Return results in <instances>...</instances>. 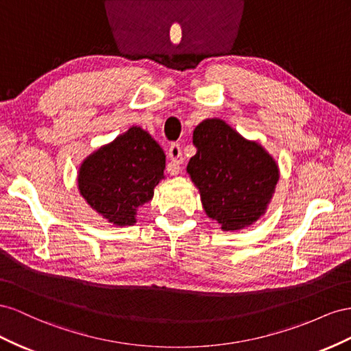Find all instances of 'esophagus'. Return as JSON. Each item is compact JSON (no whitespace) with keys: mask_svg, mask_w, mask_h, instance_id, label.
Returning <instances> with one entry per match:
<instances>
[{"mask_svg":"<svg viewBox=\"0 0 351 351\" xmlns=\"http://www.w3.org/2000/svg\"><path fill=\"white\" fill-rule=\"evenodd\" d=\"M169 158H170V163L167 166V172L172 176H176L179 173V170H181V165L184 162L182 152L179 144H172L169 147Z\"/></svg>","mask_w":351,"mask_h":351,"instance_id":"1","label":"esophagus"}]
</instances>
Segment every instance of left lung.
<instances>
[{"label":"left lung","mask_w":351,"mask_h":351,"mask_svg":"<svg viewBox=\"0 0 351 351\" xmlns=\"http://www.w3.org/2000/svg\"><path fill=\"white\" fill-rule=\"evenodd\" d=\"M197 148L186 172L206 215L225 232L252 226L272 202L279 166L267 149L219 117L206 119L193 134Z\"/></svg>","instance_id":"obj_1"}]
</instances>
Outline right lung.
I'll use <instances>...</instances> for the list:
<instances>
[{"instance_id":"obj_1","label":"right lung","mask_w":351,"mask_h":351,"mask_svg":"<svg viewBox=\"0 0 351 351\" xmlns=\"http://www.w3.org/2000/svg\"><path fill=\"white\" fill-rule=\"evenodd\" d=\"M166 156L156 139L131 126L86 156L77 170V189L88 206L114 226L136 223L138 208L165 179Z\"/></svg>"}]
</instances>
